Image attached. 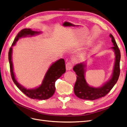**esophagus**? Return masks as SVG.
<instances>
[{"label":"esophagus","instance_id":"esophagus-1","mask_svg":"<svg viewBox=\"0 0 127 127\" xmlns=\"http://www.w3.org/2000/svg\"><path fill=\"white\" fill-rule=\"evenodd\" d=\"M72 66H73V65L70 62H67L66 64V70H70L72 68Z\"/></svg>","mask_w":127,"mask_h":127}]
</instances>
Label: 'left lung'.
<instances>
[{"instance_id":"left-lung-1","label":"left lung","mask_w":127,"mask_h":127,"mask_svg":"<svg viewBox=\"0 0 127 127\" xmlns=\"http://www.w3.org/2000/svg\"><path fill=\"white\" fill-rule=\"evenodd\" d=\"M110 37L111 38V42L114 45V46L111 47V49H113L115 54V62L111 79L101 87H90L85 79L84 67L86 66L85 64L84 63L76 64L73 68L76 74L77 75L74 86V93L78 98L88 100H95L101 98L110 92L117 82L120 73L121 53L113 36L110 34Z\"/></svg>"}]
</instances>
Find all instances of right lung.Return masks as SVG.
I'll use <instances>...</instances> for the list:
<instances>
[{"label":"right lung","mask_w":127,"mask_h":127,"mask_svg":"<svg viewBox=\"0 0 127 127\" xmlns=\"http://www.w3.org/2000/svg\"><path fill=\"white\" fill-rule=\"evenodd\" d=\"M39 32L31 30L30 29H24L20 31L14 38L12 46L8 52V61L10 63V72L12 79L16 86L25 95L32 99L39 100L47 99L52 97L55 92V82L57 79L65 73L66 71L65 64L64 59H60L52 64L47 71L43 82L39 87L34 89H27L23 87L18 82L15 78L13 69V64L12 62V47L15 45L20 38L26 36H32L39 33Z\"/></svg>","instance_id":"obj_1"}]
</instances>
